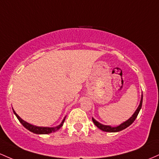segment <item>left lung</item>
Wrapping results in <instances>:
<instances>
[{"instance_id": "left-lung-1", "label": "left lung", "mask_w": 159, "mask_h": 159, "mask_svg": "<svg viewBox=\"0 0 159 159\" xmlns=\"http://www.w3.org/2000/svg\"><path fill=\"white\" fill-rule=\"evenodd\" d=\"M142 103H143V94L141 95V99H140V102H139V104L137 107V109H136V111H134V113L132 115V116L130 117L129 119L127 120V121H124L123 123H121V125H119L118 126L116 127H111L110 125H102V124L99 123V121H97V120L94 119L93 118H92V120H93L94 125L97 127V128L102 130V131H106V132H118V131H121V130H124V129L127 128L128 127L130 126L133 122L135 121V119L137 118V116H138L139 111H140L141 107H142Z\"/></svg>"}]
</instances>
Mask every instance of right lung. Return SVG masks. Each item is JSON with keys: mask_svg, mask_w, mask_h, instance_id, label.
Returning a JSON list of instances; mask_svg holds the SVG:
<instances>
[{"mask_svg": "<svg viewBox=\"0 0 159 159\" xmlns=\"http://www.w3.org/2000/svg\"><path fill=\"white\" fill-rule=\"evenodd\" d=\"M13 113H14L15 116H16V118H18V120L20 121V123L22 124V125H23L27 130H29V131L32 132V133L36 134H48L53 133V132L57 131V130H58L62 126V125H63L64 121H65V119H66V117H65V118H63V120L62 121V122L60 123V125H57V126L56 127H52V128H50V127H39V126L33 125H31V124L28 123L27 121H24V120H22V118H21L16 113V111H14V109H13Z\"/></svg>", "mask_w": 159, "mask_h": 159, "instance_id": "obj_1", "label": "right lung"}]
</instances>
